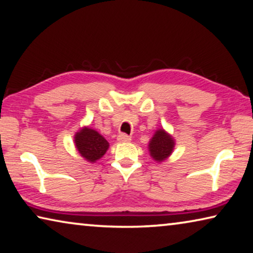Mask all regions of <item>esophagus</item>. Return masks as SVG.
<instances>
[{"label": "esophagus", "instance_id": "obj_1", "mask_svg": "<svg viewBox=\"0 0 253 253\" xmlns=\"http://www.w3.org/2000/svg\"><path fill=\"white\" fill-rule=\"evenodd\" d=\"M117 139H118V142H121V143L130 142V140H131L130 136H128L127 134H119L118 137H117Z\"/></svg>", "mask_w": 253, "mask_h": 253}]
</instances>
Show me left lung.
I'll use <instances>...</instances> for the list:
<instances>
[{"mask_svg":"<svg viewBox=\"0 0 253 253\" xmlns=\"http://www.w3.org/2000/svg\"><path fill=\"white\" fill-rule=\"evenodd\" d=\"M148 146L151 156L154 160L156 162H163L172 154L174 148V139L172 136L165 132V130L158 129L155 132V135L153 136Z\"/></svg>","mask_w":253,"mask_h":253,"instance_id":"obj_1","label":"left lung"}]
</instances>
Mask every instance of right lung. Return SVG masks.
Here are the masks:
<instances>
[{"label":"right lung","instance_id":"1","mask_svg":"<svg viewBox=\"0 0 253 253\" xmlns=\"http://www.w3.org/2000/svg\"><path fill=\"white\" fill-rule=\"evenodd\" d=\"M75 143L80 155L92 163L104 156L109 146L108 142L99 132L88 127H84L77 132Z\"/></svg>","mask_w":253,"mask_h":253}]
</instances>
